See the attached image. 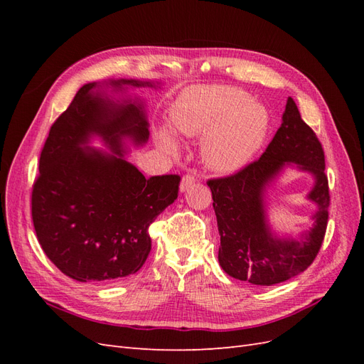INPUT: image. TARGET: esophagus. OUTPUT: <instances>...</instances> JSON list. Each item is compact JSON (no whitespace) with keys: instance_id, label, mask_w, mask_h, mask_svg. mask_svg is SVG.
Listing matches in <instances>:
<instances>
[{"instance_id":"34e87169","label":"esophagus","mask_w":364,"mask_h":364,"mask_svg":"<svg viewBox=\"0 0 364 364\" xmlns=\"http://www.w3.org/2000/svg\"><path fill=\"white\" fill-rule=\"evenodd\" d=\"M196 181H197V179H196V176H194V174H191V173H188V174H185V176H183V178H182L181 186H179V188H181V193H183V191H186V190H188L191 185H194V183H196Z\"/></svg>"}]
</instances>
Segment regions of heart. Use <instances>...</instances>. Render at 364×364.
Returning <instances> with one entry per match:
<instances>
[{"label":"heart","mask_w":364,"mask_h":364,"mask_svg":"<svg viewBox=\"0 0 364 364\" xmlns=\"http://www.w3.org/2000/svg\"><path fill=\"white\" fill-rule=\"evenodd\" d=\"M170 126L176 135L203 138L202 158L217 173L243 168L266 141L270 115L261 103L232 86H191L171 107ZM158 144L178 153V141L159 132Z\"/></svg>","instance_id":"obj_1"}]
</instances>
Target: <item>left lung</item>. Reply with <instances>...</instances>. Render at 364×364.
Here are the masks:
<instances>
[{"label": "left lung", "instance_id": "left-lung-1", "mask_svg": "<svg viewBox=\"0 0 364 364\" xmlns=\"http://www.w3.org/2000/svg\"><path fill=\"white\" fill-rule=\"evenodd\" d=\"M291 163L315 176L307 198L318 206L314 228L296 240L273 235L265 214L267 186ZM206 183L213 193L220 234L218 262L229 277L253 285H274L311 266L326 232L329 188L321 141L301 118L291 97L281 127L261 158L235 174Z\"/></svg>", "mask_w": 364, "mask_h": 364}]
</instances>
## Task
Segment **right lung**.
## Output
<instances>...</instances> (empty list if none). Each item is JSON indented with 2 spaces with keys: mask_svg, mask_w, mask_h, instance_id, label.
Here are the masks:
<instances>
[{
  "mask_svg": "<svg viewBox=\"0 0 364 364\" xmlns=\"http://www.w3.org/2000/svg\"><path fill=\"white\" fill-rule=\"evenodd\" d=\"M123 92L141 80L103 83ZM102 85H83L50 129L33 183L31 218L42 250L63 274L79 282H111L136 273L146 262L149 228L178 199L181 176L146 178L123 158L129 138L146 144L144 105L112 100ZM100 136L114 153L87 148Z\"/></svg>",
  "mask_w": 364,
  "mask_h": 364,
  "instance_id": "1",
  "label": "right lung"
}]
</instances>
